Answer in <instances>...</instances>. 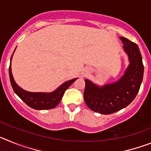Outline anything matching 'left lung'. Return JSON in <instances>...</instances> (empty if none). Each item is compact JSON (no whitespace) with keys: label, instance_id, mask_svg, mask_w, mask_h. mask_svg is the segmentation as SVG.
Segmentation results:
<instances>
[{"label":"left lung","instance_id":"obj_1","mask_svg":"<svg viewBox=\"0 0 151 151\" xmlns=\"http://www.w3.org/2000/svg\"><path fill=\"white\" fill-rule=\"evenodd\" d=\"M124 50L130 61L125 75L116 83L99 88L85 80L84 100L92 111L111 114L126 107L139 91L144 76L142 57L138 46L127 38L120 37Z\"/></svg>","mask_w":151,"mask_h":151}]
</instances>
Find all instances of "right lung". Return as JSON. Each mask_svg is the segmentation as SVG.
Instances as JSON below:
<instances>
[{"mask_svg": "<svg viewBox=\"0 0 151 151\" xmlns=\"http://www.w3.org/2000/svg\"><path fill=\"white\" fill-rule=\"evenodd\" d=\"M11 59L12 57L10 58V60ZM9 75H10V83H11L12 88L14 92L28 106L33 108L35 110H49V109H53L60 102L66 89L76 80V78H74V79L65 82L61 86H60L55 91L49 93V94L33 93V92H29L23 90L16 84L12 76L10 65L9 67Z\"/></svg>", "mask_w": 151, "mask_h": 151, "instance_id": "1", "label": "right lung"}]
</instances>
